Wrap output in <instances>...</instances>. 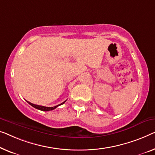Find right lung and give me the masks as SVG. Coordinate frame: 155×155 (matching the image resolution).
Here are the masks:
<instances>
[{
  "mask_svg": "<svg viewBox=\"0 0 155 155\" xmlns=\"http://www.w3.org/2000/svg\"><path fill=\"white\" fill-rule=\"evenodd\" d=\"M27 101L28 103L30 105H31L32 107H34V108H37V109H39V110H43V111H48V110H54V109H55V108H56L58 107H59V106L63 104H64V102H65L66 101H64V102L61 103V104H58V105H57V106H55V107H44V106H40V105L34 104H32V103L29 102V101Z\"/></svg>",
  "mask_w": 155,
  "mask_h": 155,
  "instance_id": "right-lung-1",
  "label": "right lung"
}]
</instances>
